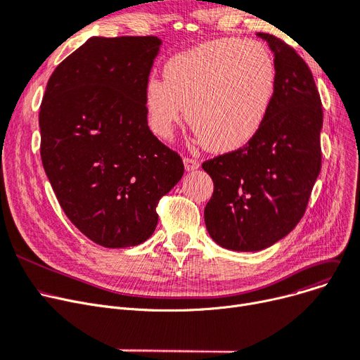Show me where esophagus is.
Listing matches in <instances>:
<instances>
[{"mask_svg":"<svg viewBox=\"0 0 360 360\" xmlns=\"http://www.w3.org/2000/svg\"><path fill=\"white\" fill-rule=\"evenodd\" d=\"M184 166H185V170L191 172V170H195V169L200 167V162L195 160V159H191V158H185L184 159Z\"/></svg>","mask_w":360,"mask_h":360,"instance_id":"1","label":"esophagus"}]
</instances>
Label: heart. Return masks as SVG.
I'll use <instances>...</instances> for the list:
<instances>
[{"label": "heart", "instance_id": "obj_1", "mask_svg": "<svg viewBox=\"0 0 360 360\" xmlns=\"http://www.w3.org/2000/svg\"><path fill=\"white\" fill-rule=\"evenodd\" d=\"M276 91V68L260 42L224 38L172 57L163 81L146 84L144 104L151 131L169 138L186 120L202 146L231 153L247 146L268 119Z\"/></svg>", "mask_w": 360, "mask_h": 360}]
</instances>
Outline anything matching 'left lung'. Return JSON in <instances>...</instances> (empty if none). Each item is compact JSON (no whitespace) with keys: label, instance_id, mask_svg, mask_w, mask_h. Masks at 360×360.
<instances>
[{"label":"left lung","instance_id":"left-lung-1","mask_svg":"<svg viewBox=\"0 0 360 360\" xmlns=\"http://www.w3.org/2000/svg\"><path fill=\"white\" fill-rule=\"evenodd\" d=\"M269 44L275 98L260 132L243 148L201 165L213 179L206 228L221 247L259 252L290 233L306 212L321 172L322 103L304 60L279 38Z\"/></svg>","mask_w":360,"mask_h":360}]
</instances>
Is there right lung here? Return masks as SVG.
<instances>
[{
    "label": "right lung",
    "instance_id": "1",
    "mask_svg": "<svg viewBox=\"0 0 360 360\" xmlns=\"http://www.w3.org/2000/svg\"><path fill=\"white\" fill-rule=\"evenodd\" d=\"M162 41L92 37L56 68L41 104V159L61 209L107 248L144 243L181 155L148 128L144 89Z\"/></svg>",
    "mask_w": 360,
    "mask_h": 360
}]
</instances>
